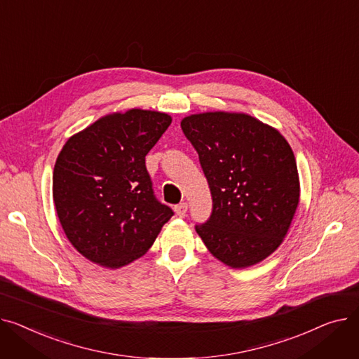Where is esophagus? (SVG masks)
I'll use <instances>...</instances> for the list:
<instances>
[{
	"instance_id": "34e87169",
	"label": "esophagus",
	"mask_w": 359,
	"mask_h": 359,
	"mask_svg": "<svg viewBox=\"0 0 359 359\" xmlns=\"http://www.w3.org/2000/svg\"><path fill=\"white\" fill-rule=\"evenodd\" d=\"M187 210H188V204L187 203H180L175 205V213L180 217H184L187 215Z\"/></svg>"
}]
</instances>
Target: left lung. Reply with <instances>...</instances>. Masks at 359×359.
Listing matches in <instances>:
<instances>
[{
    "label": "left lung",
    "mask_w": 359,
    "mask_h": 359,
    "mask_svg": "<svg viewBox=\"0 0 359 359\" xmlns=\"http://www.w3.org/2000/svg\"><path fill=\"white\" fill-rule=\"evenodd\" d=\"M181 129L198 154L213 198L196 230L215 258L231 268L255 265L276 250L300 200L292 149L284 136L243 113H201Z\"/></svg>",
    "instance_id": "8db88e82"
}]
</instances>
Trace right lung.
<instances>
[{
	"label": "right lung",
	"mask_w": 359,
	"mask_h": 359,
	"mask_svg": "<svg viewBox=\"0 0 359 359\" xmlns=\"http://www.w3.org/2000/svg\"><path fill=\"white\" fill-rule=\"evenodd\" d=\"M172 118L132 109L68 139L53 170V201L68 241L94 264L120 268L144 255L174 216L159 203L147 155Z\"/></svg>",
	"instance_id": "obj_1"
}]
</instances>
